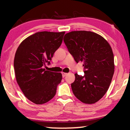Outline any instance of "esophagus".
I'll list each match as a JSON object with an SVG mask.
<instances>
[{"instance_id": "1", "label": "esophagus", "mask_w": 130, "mask_h": 130, "mask_svg": "<svg viewBox=\"0 0 130 130\" xmlns=\"http://www.w3.org/2000/svg\"><path fill=\"white\" fill-rule=\"evenodd\" d=\"M61 74H62V76H63V77H64L67 74V73H64V72H62Z\"/></svg>"}]
</instances>
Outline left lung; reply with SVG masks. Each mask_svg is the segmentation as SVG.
Returning a JSON list of instances; mask_svg holds the SVG:
<instances>
[{
    "mask_svg": "<svg viewBox=\"0 0 130 130\" xmlns=\"http://www.w3.org/2000/svg\"><path fill=\"white\" fill-rule=\"evenodd\" d=\"M64 42L76 63L83 62L85 75L75 74L71 84L77 98L85 104L96 102L109 88L114 73V58L109 43L91 31H72Z\"/></svg>",
    "mask_w": 130,
    "mask_h": 130,
    "instance_id": "left-lung-1",
    "label": "left lung"
}]
</instances>
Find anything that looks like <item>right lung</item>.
I'll list each match as a JSON object with an SVG mask.
<instances>
[{
	"label": "right lung",
	"instance_id": "right-lung-1",
	"mask_svg": "<svg viewBox=\"0 0 130 130\" xmlns=\"http://www.w3.org/2000/svg\"><path fill=\"white\" fill-rule=\"evenodd\" d=\"M65 32H38L21 42L14 59L16 79L26 98L35 104L48 102L56 93L62 74L45 70L60 47Z\"/></svg>",
	"mask_w": 130,
	"mask_h": 130
}]
</instances>
